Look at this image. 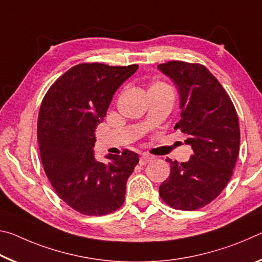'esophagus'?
Instances as JSON below:
<instances>
[{
	"mask_svg": "<svg viewBox=\"0 0 262 262\" xmlns=\"http://www.w3.org/2000/svg\"><path fill=\"white\" fill-rule=\"evenodd\" d=\"M152 161V157L147 156V154H144V156H141L139 158V165L140 166H145L146 164H148V162Z\"/></svg>",
	"mask_w": 262,
	"mask_h": 262,
	"instance_id": "esophagus-1",
	"label": "esophagus"
}]
</instances>
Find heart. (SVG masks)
<instances>
[{
    "instance_id": "b5f03b06",
    "label": "heart",
    "mask_w": 262,
    "mask_h": 262,
    "mask_svg": "<svg viewBox=\"0 0 262 262\" xmlns=\"http://www.w3.org/2000/svg\"><path fill=\"white\" fill-rule=\"evenodd\" d=\"M169 91L171 92V89L168 84H166L165 82H160V81H158V82H154L151 87L148 89V93L151 92H167Z\"/></svg>"
}]
</instances>
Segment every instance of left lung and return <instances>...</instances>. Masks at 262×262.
I'll use <instances>...</instances> for the list:
<instances>
[{"instance_id":"obj_1","label":"left lung","mask_w":262,"mask_h":262,"mask_svg":"<svg viewBox=\"0 0 262 262\" xmlns=\"http://www.w3.org/2000/svg\"><path fill=\"white\" fill-rule=\"evenodd\" d=\"M158 68L178 85L181 119L175 130L188 136L192 156L171 161L170 174L160 184L162 201L178 210H197L212 202L229 183L240 144L238 115L229 94L201 63L168 61Z\"/></svg>"}]
</instances>
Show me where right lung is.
I'll list each match as a JSON object with an SVG mask.
<instances>
[{
	"instance_id": "right-lung-1",
	"label": "right lung",
	"mask_w": 262,
	"mask_h": 262,
	"mask_svg": "<svg viewBox=\"0 0 262 262\" xmlns=\"http://www.w3.org/2000/svg\"><path fill=\"white\" fill-rule=\"evenodd\" d=\"M138 65L83 62L55 80L42 98L37 124L40 158L51 186L63 202L85 216L115 212L125 200L138 154L94 157L95 130L115 92Z\"/></svg>"
}]
</instances>
